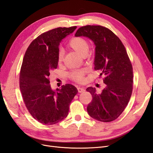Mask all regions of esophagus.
I'll use <instances>...</instances> for the list:
<instances>
[{"label": "esophagus", "mask_w": 153, "mask_h": 153, "mask_svg": "<svg viewBox=\"0 0 153 153\" xmlns=\"http://www.w3.org/2000/svg\"><path fill=\"white\" fill-rule=\"evenodd\" d=\"M78 92H80V93H82V92H84L85 90V89L84 88H83V87H78Z\"/></svg>", "instance_id": "34e87169"}]
</instances>
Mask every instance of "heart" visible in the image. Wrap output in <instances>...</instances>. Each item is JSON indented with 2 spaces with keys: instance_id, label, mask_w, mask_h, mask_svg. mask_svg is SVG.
Listing matches in <instances>:
<instances>
[{
  "instance_id": "heart-1",
  "label": "heart",
  "mask_w": 153,
  "mask_h": 153,
  "mask_svg": "<svg viewBox=\"0 0 153 153\" xmlns=\"http://www.w3.org/2000/svg\"><path fill=\"white\" fill-rule=\"evenodd\" d=\"M68 46L76 52L81 56L85 57L88 55L89 51V44L88 41L82 37L75 36L69 41ZM64 58V52L62 50H59L57 54V61L61 63ZM85 71L84 69L73 71L69 73V76L72 80L77 82H82L84 80V76Z\"/></svg>"
}]
</instances>
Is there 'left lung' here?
Masks as SVG:
<instances>
[{
	"mask_svg": "<svg viewBox=\"0 0 153 153\" xmlns=\"http://www.w3.org/2000/svg\"><path fill=\"white\" fill-rule=\"evenodd\" d=\"M75 36H85L94 42V69L105 76L106 85L100 94L95 88H87L92 96L87 112L99 121H113L126 107L133 90V68L126 48L112 31L101 25L80 27Z\"/></svg>",
	"mask_w": 153,
	"mask_h": 153,
	"instance_id": "left-lung-1",
	"label": "left lung"
}]
</instances>
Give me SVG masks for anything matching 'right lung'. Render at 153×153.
Returning a JSON list of instances; mask_svg holds the SVG:
<instances>
[{
  "label": "right lung",
  "mask_w": 153,
  "mask_h": 153,
  "mask_svg": "<svg viewBox=\"0 0 153 153\" xmlns=\"http://www.w3.org/2000/svg\"><path fill=\"white\" fill-rule=\"evenodd\" d=\"M76 28L58 27L45 32L32 41L27 49L20 73V88L30 115L43 124H55L65 119L71 101L78 93L71 84L53 90L50 73L58 65L61 41Z\"/></svg>",
  "instance_id": "1"
}]
</instances>
